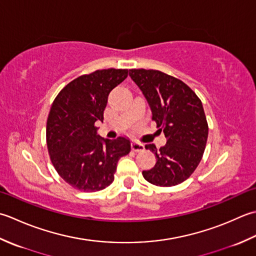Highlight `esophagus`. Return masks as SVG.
Returning a JSON list of instances; mask_svg holds the SVG:
<instances>
[{"mask_svg":"<svg viewBox=\"0 0 256 256\" xmlns=\"http://www.w3.org/2000/svg\"><path fill=\"white\" fill-rule=\"evenodd\" d=\"M132 149L136 152H138V151H142L144 150V146L142 144H140L138 142H132Z\"/></svg>","mask_w":256,"mask_h":256,"instance_id":"34e87169","label":"esophagus"}]
</instances>
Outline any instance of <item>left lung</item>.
I'll list each match as a JSON object with an SVG mask.
<instances>
[{"mask_svg": "<svg viewBox=\"0 0 256 256\" xmlns=\"http://www.w3.org/2000/svg\"><path fill=\"white\" fill-rule=\"evenodd\" d=\"M129 76L142 92L152 120L166 138L160 149L146 144L157 162L142 171L144 178L158 186L180 184L194 174L206 149L208 127L200 98L184 82L160 70H129Z\"/></svg>", "mask_w": 256, "mask_h": 256, "instance_id": "obj_1", "label": "left lung"}]
</instances>
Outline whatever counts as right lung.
I'll list each match as a JSON object with an SVG mask.
<instances>
[{
    "label": "right lung",
    "mask_w": 256,
    "mask_h": 256,
    "mask_svg": "<svg viewBox=\"0 0 256 256\" xmlns=\"http://www.w3.org/2000/svg\"><path fill=\"white\" fill-rule=\"evenodd\" d=\"M127 76L128 70H98L75 78L54 99L46 124L50 158L60 178L77 190L110 186L118 160L132 150L128 139L100 138L95 126L104 120L109 92Z\"/></svg>",
    "instance_id": "1"
}]
</instances>
